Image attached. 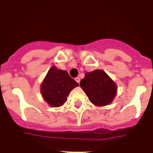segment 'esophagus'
Returning <instances> with one entry per match:
<instances>
[{"instance_id":"34e87169","label":"esophagus","mask_w":153,"mask_h":153,"mask_svg":"<svg viewBox=\"0 0 153 153\" xmlns=\"http://www.w3.org/2000/svg\"><path fill=\"white\" fill-rule=\"evenodd\" d=\"M75 80L77 81V82L78 83V84H79V83H80V78H78V77H77V78H75Z\"/></svg>"}]
</instances>
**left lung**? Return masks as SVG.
I'll return each mask as SVG.
<instances>
[{
	"instance_id": "8db88e82",
	"label": "left lung",
	"mask_w": 153,
	"mask_h": 153,
	"mask_svg": "<svg viewBox=\"0 0 153 153\" xmlns=\"http://www.w3.org/2000/svg\"><path fill=\"white\" fill-rule=\"evenodd\" d=\"M80 86L89 100L96 106H105L112 102L117 94L116 84L101 69L86 72Z\"/></svg>"
}]
</instances>
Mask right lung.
Masks as SVG:
<instances>
[{"instance_id": "1", "label": "right lung", "mask_w": 153, "mask_h": 153, "mask_svg": "<svg viewBox=\"0 0 153 153\" xmlns=\"http://www.w3.org/2000/svg\"><path fill=\"white\" fill-rule=\"evenodd\" d=\"M78 84L66 71L53 66L48 70L41 85L44 100L51 107H60L67 100V96Z\"/></svg>"}]
</instances>
